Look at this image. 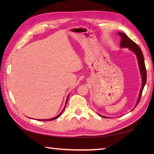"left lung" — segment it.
Listing matches in <instances>:
<instances>
[{"mask_svg":"<svg viewBox=\"0 0 154 154\" xmlns=\"http://www.w3.org/2000/svg\"><path fill=\"white\" fill-rule=\"evenodd\" d=\"M119 35L121 38V41H120V47L121 48H128L130 50L132 51L133 52H134L137 56V59H138L140 73H141V76H142V85L141 90H140V95L138 97V101H137V103L136 104V106L138 104L140 100V99H141L142 91H143V88H144V86L146 83V80H147V74H146V66H145L144 58H143V55L141 49H140V48L139 47V45L138 44H136L134 42H133L131 39L128 36V35H126L125 34L119 32ZM99 116L104 117V118H108L106 116H101V115H100V114H99Z\"/></svg>","mask_w":154,"mask_h":154,"instance_id":"8db88e82","label":"left lung"}]
</instances>
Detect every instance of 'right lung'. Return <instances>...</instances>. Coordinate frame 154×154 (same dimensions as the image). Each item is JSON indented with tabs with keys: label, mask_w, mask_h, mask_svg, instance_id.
I'll list each match as a JSON object with an SVG mask.
<instances>
[{
	"label": "right lung",
	"mask_w": 154,
	"mask_h": 154,
	"mask_svg": "<svg viewBox=\"0 0 154 154\" xmlns=\"http://www.w3.org/2000/svg\"><path fill=\"white\" fill-rule=\"evenodd\" d=\"M69 96V95H68V97H67V100H66V103H65V105L64 109H63V110H62L61 112H60V114H59L57 116H55V117H54V118H52V119H48V120H42V121H43V120H46V121H48V120H55V119H58V118L60 116V115H61V114H62V112H63V110H64V109H65V106H66V104H67V100H68Z\"/></svg>",
	"instance_id": "add662e5"
}]
</instances>
